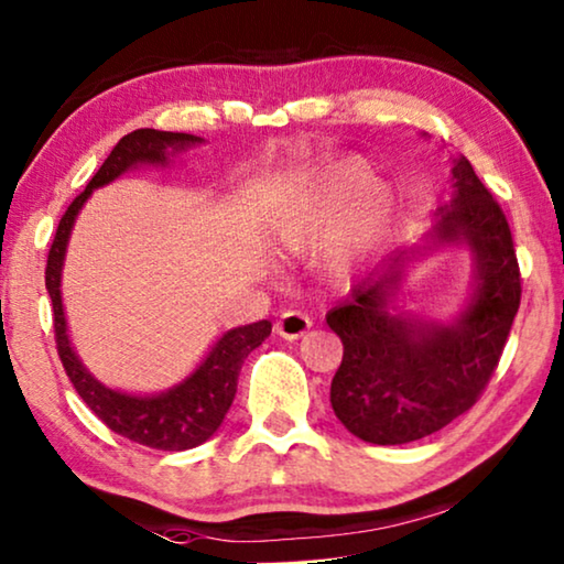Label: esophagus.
Here are the masks:
<instances>
[{
    "label": "esophagus",
    "mask_w": 564,
    "mask_h": 564,
    "mask_svg": "<svg viewBox=\"0 0 564 564\" xmlns=\"http://www.w3.org/2000/svg\"><path fill=\"white\" fill-rule=\"evenodd\" d=\"M308 329H312V316L304 312H296V308L283 312L279 316V322H275V332H279L283 339H299L304 337Z\"/></svg>",
    "instance_id": "34e87169"
}]
</instances>
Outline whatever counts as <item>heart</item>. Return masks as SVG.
Returning a JSON list of instances; mask_svg holds the SVG:
<instances>
[{
    "mask_svg": "<svg viewBox=\"0 0 564 564\" xmlns=\"http://www.w3.org/2000/svg\"><path fill=\"white\" fill-rule=\"evenodd\" d=\"M347 205L351 206L350 210ZM386 206L388 196L383 186H365V171L360 165H339L308 184L291 204H285L273 225V240L293 256L312 250L324 242L346 208L348 212L329 242V258L335 263H347L378 235Z\"/></svg>",
    "mask_w": 564,
    "mask_h": 564,
    "instance_id": "obj_1",
    "label": "heart"
}]
</instances>
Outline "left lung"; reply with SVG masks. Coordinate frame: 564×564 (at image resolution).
Masks as SVG:
<instances>
[{
	"label": "left lung",
	"mask_w": 564,
	"mask_h": 564,
	"mask_svg": "<svg viewBox=\"0 0 564 564\" xmlns=\"http://www.w3.org/2000/svg\"><path fill=\"white\" fill-rule=\"evenodd\" d=\"M452 178L455 196L430 240L465 242L478 263V285L459 322L444 327L391 306L406 250L327 314L345 345L329 401L362 442H416L470 411L498 368L519 312L521 273L501 204L465 155L452 158Z\"/></svg>",
	"instance_id": "left-lung-1"
}]
</instances>
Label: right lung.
Returning <instances> with one entry per match:
<instances>
[{"label": "right lung", "mask_w": 564, "mask_h": 564, "mask_svg": "<svg viewBox=\"0 0 564 564\" xmlns=\"http://www.w3.org/2000/svg\"><path fill=\"white\" fill-rule=\"evenodd\" d=\"M202 138L186 132H163V130H134L117 142L112 153L101 169L94 173L89 186L76 196L58 221L51 252H47L45 265V289L53 301V332L55 350L63 362V370L76 393L82 395L86 406L105 422L109 430L120 437L145 444V447L163 452L192 449L202 444L219 430L221 419L232 406L237 393V376L248 355L260 347L271 335V322H256L248 327L229 329L212 347L206 360L188 376L184 383L171 388L161 395H130L112 391L101 386L89 370L78 362L76 352L70 350L66 335V316L61 304V265L66 256V245L70 227L78 209L89 199L94 188L109 184L120 173L138 163H165L169 161V148L184 150Z\"/></svg>", "instance_id": "obj_1"}]
</instances>
